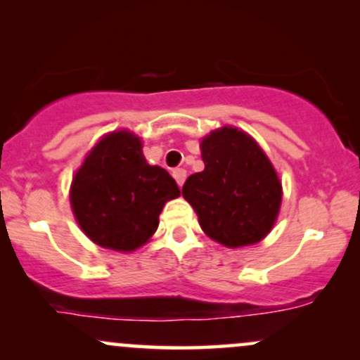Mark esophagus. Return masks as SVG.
I'll return each instance as SVG.
<instances>
[{
	"label": "esophagus",
	"mask_w": 360,
	"mask_h": 360,
	"mask_svg": "<svg viewBox=\"0 0 360 360\" xmlns=\"http://www.w3.org/2000/svg\"><path fill=\"white\" fill-rule=\"evenodd\" d=\"M172 176H174V179H176V183L179 184V186H183L184 184V181H186V171L184 169H174V171H172Z\"/></svg>",
	"instance_id": "obj_1"
}]
</instances>
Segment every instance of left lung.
<instances>
[{"label": "left lung", "instance_id": "left-lung-1", "mask_svg": "<svg viewBox=\"0 0 360 360\" xmlns=\"http://www.w3.org/2000/svg\"><path fill=\"white\" fill-rule=\"evenodd\" d=\"M205 171L191 174L183 196L203 232L225 247L266 237L281 206V183L266 154L249 135L225 127L201 142Z\"/></svg>", "mask_w": 360, "mask_h": 360}]
</instances>
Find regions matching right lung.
<instances>
[{"label": "right lung", "mask_w": 360, "mask_h": 360, "mask_svg": "<svg viewBox=\"0 0 360 360\" xmlns=\"http://www.w3.org/2000/svg\"><path fill=\"white\" fill-rule=\"evenodd\" d=\"M179 194L166 169L148 166L140 139L117 131L100 140L76 172L71 205L94 243L130 252L152 237L166 201Z\"/></svg>", "instance_id": "obj_1"}]
</instances>
